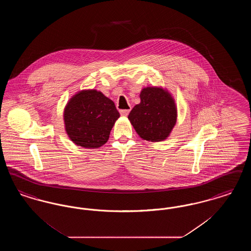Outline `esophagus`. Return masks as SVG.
<instances>
[{"label":"esophagus","mask_w":251,"mask_h":251,"mask_svg":"<svg viewBox=\"0 0 251 251\" xmlns=\"http://www.w3.org/2000/svg\"><path fill=\"white\" fill-rule=\"evenodd\" d=\"M130 109H125V110H120V113L121 116H123V117H127L128 115H129V113H130Z\"/></svg>","instance_id":"34e87169"}]
</instances>
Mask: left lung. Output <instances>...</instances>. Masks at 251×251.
I'll use <instances>...</instances> for the list:
<instances>
[{
  "instance_id": "left-lung-1",
  "label": "left lung",
  "mask_w": 251,
  "mask_h": 251,
  "mask_svg": "<svg viewBox=\"0 0 251 251\" xmlns=\"http://www.w3.org/2000/svg\"><path fill=\"white\" fill-rule=\"evenodd\" d=\"M140 100L128 116L134 130L147 141L167 139L177 121L173 98L163 88L146 87L140 93Z\"/></svg>"
}]
</instances>
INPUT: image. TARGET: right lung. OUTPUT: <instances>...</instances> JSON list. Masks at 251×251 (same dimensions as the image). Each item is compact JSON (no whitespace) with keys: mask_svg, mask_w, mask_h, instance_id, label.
Wrapping results in <instances>:
<instances>
[{"mask_svg":"<svg viewBox=\"0 0 251 251\" xmlns=\"http://www.w3.org/2000/svg\"><path fill=\"white\" fill-rule=\"evenodd\" d=\"M119 118L114 101L94 89L73 96L64 111L69 137L77 146L87 149H97L106 143Z\"/></svg>","mask_w":251,"mask_h":251,"instance_id":"obj_1","label":"right lung"}]
</instances>
